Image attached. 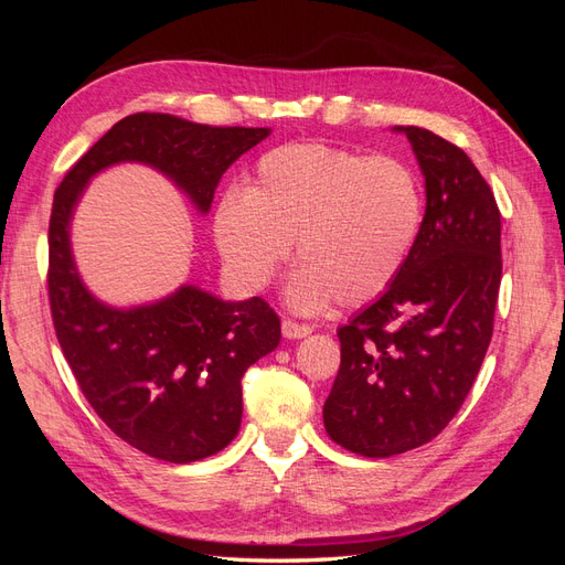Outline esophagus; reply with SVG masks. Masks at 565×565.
<instances>
[{"label": "esophagus", "mask_w": 565, "mask_h": 565, "mask_svg": "<svg viewBox=\"0 0 565 565\" xmlns=\"http://www.w3.org/2000/svg\"><path fill=\"white\" fill-rule=\"evenodd\" d=\"M313 330L309 328V324H301V322H295V320H282V337L285 339H303L309 337Z\"/></svg>", "instance_id": "34e87169"}]
</instances>
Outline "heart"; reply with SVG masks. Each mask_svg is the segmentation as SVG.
Here are the masks:
<instances>
[{
	"instance_id": "b5f03b06",
	"label": "heart",
	"mask_w": 565,
	"mask_h": 565,
	"mask_svg": "<svg viewBox=\"0 0 565 565\" xmlns=\"http://www.w3.org/2000/svg\"><path fill=\"white\" fill-rule=\"evenodd\" d=\"M422 226L424 188L413 167L322 143L268 150L245 193H226L214 212L218 252L249 289H264L297 243L301 266L287 282V301L299 313L384 295Z\"/></svg>"
}]
</instances>
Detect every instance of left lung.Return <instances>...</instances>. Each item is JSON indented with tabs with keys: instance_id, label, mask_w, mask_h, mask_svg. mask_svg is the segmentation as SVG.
I'll list each match as a JSON object with an SVG mask.
<instances>
[{
	"instance_id": "8db88e82",
	"label": "left lung",
	"mask_w": 565,
	"mask_h": 565,
	"mask_svg": "<svg viewBox=\"0 0 565 565\" xmlns=\"http://www.w3.org/2000/svg\"><path fill=\"white\" fill-rule=\"evenodd\" d=\"M393 131L424 177L422 235L396 282L337 330L341 365L322 407L328 436L363 457L446 429L481 370L502 280L500 210L467 152L429 129Z\"/></svg>"
}]
</instances>
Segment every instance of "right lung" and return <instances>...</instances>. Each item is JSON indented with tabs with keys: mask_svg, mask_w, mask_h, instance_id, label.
<instances>
[{
	"mask_svg": "<svg viewBox=\"0 0 565 565\" xmlns=\"http://www.w3.org/2000/svg\"><path fill=\"white\" fill-rule=\"evenodd\" d=\"M268 134V127H207L136 113L84 152L54 195L49 301L58 344L96 415L150 457L188 465L228 446L241 431L243 374L276 351L280 318L259 297L224 301L198 285L139 306L100 301L75 264V210L96 174L139 162L207 214L226 169Z\"/></svg>",
	"mask_w": 565,
	"mask_h": 565,
	"instance_id": "right-lung-1",
	"label": "right lung"
}]
</instances>
